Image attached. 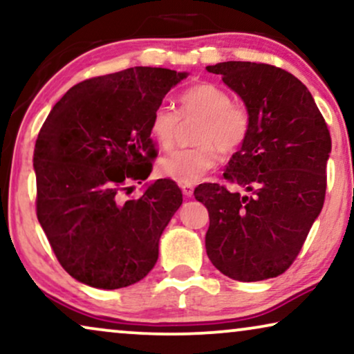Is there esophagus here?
I'll list each match as a JSON object with an SVG mask.
<instances>
[{"mask_svg":"<svg viewBox=\"0 0 354 354\" xmlns=\"http://www.w3.org/2000/svg\"><path fill=\"white\" fill-rule=\"evenodd\" d=\"M182 192L187 198H190L193 195V185H182Z\"/></svg>","mask_w":354,"mask_h":354,"instance_id":"1","label":"esophagus"}]
</instances>
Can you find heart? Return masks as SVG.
<instances>
[{"mask_svg":"<svg viewBox=\"0 0 354 354\" xmlns=\"http://www.w3.org/2000/svg\"><path fill=\"white\" fill-rule=\"evenodd\" d=\"M182 119H200L201 124L195 132L198 145L172 151L158 166L162 177L182 185L200 182L216 166L219 149L224 154L239 151L251 129L248 108L239 101H232L229 91L209 82H201L183 91L180 111L167 104L153 111L149 133L159 148L169 149L176 143Z\"/></svg>","mask_w":354,"mask_h":354,"instance_id":"1","label":"heart"}]
</instances>
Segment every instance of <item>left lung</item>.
<instances>
[{"label":"left lung","instance_id":"obj_1","mask_svg":"<svg viewBox=\"0 0 354 354\" xmlns=\"http://www.w3.org/2000/svg\"><path fill=\"white\" fill-rule=\"evenodd\" d=\"M206 69L241 96L251 115L248 138L224 172L225 183H225L195 190L209 212L207 258L240 282L277 277L297 259L324 206L330 132L290 72L243 61Z\"/></svg>","mask_w":354,"mask_h":354}]
</instances>
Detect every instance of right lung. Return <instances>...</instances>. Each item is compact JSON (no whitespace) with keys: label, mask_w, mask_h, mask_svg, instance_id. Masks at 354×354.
<instances>
[{"label":"right lung","mask_w":354,"mask_h":354,"mask_svg":"<svg viewBox=\"0 0 354 354\" xmlns=\"http://www.w3.org/2000/svg\"><path fill=\"white\" fill-rule=\"evenodd\" d=\"M187 77L130 67L72 86L41 125L33 151L37 217L62 269L90 287L142 280L158 261L159 236L182 205L171 178L125 200L153 167V111Z\"/></svg>","instance_id":"add662e5"}]
</instances>
